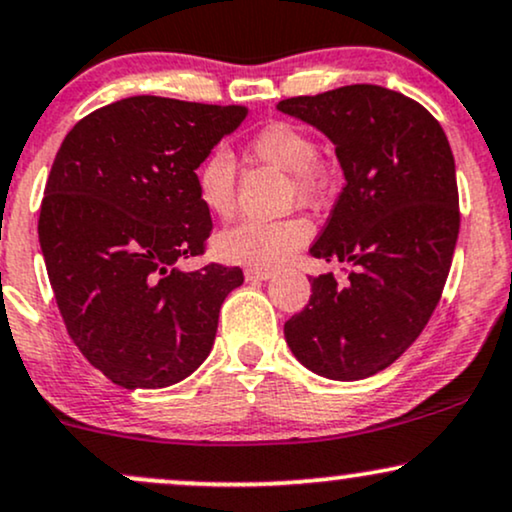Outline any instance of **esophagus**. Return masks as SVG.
<instances>
[{"mask_svg": "<svg viewBox=\"0 0 512 512\" xmlns=\"http://www.w3.org/2000/svg\"><path fill=\"white\" fill-rule=\"evenodd\" d=\"M245 279H248V281H267V279H272V269L250 267V269H245Z\"/></svg>", "mask_w": 512, "mask_h": 512, "instance_id": "esophagus-1", "label": "esophagus"}]
</instances>
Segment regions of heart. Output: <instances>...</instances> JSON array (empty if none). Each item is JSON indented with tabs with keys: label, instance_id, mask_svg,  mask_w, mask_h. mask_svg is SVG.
<instances>
[{
	"label": "heart",
	"instance_id": "1",
	"mask_svg": "<svg viewBox=\"0 0 512 512\" xmlns=\"http://www.w3.org/2000/svg\"><path fill=\"white\" fill-rule=\"evenodd\" d=\"M250 155L260 162L281 169L291 181V195L305 205H315L324 195V171L317 166L319 147L303 128L279 121L262 128L250 140ZM195 188L202 207L214 217H231L236 207V162L226 150H212L197 164ZM312 238V224L305 217H286L276 221H240L219 233L217 255L226 262L248 267H276L303 248Z\"/></svg>",
	"mask_w": 512,
	"mask_h": 512
}]
</instances>
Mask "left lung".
<instances>
[{
    "label": "left lung",
    "mask_w": 512,
    "mask_h": 512,
    "mask_svg": "<svg viewBox=\"0 0 512 512\" xmlns=\"http://www.w3.org/2000/svg\"><path fill=\"white\" fill-rule=\"evenodd\" d=\"M276 109L336 145L346 186L310 255L353 264L346 283L310 276V303L283 324L286 343L326 379L372 377L415 343L446 286L460 229L451 145L420 102L379 85Z\"/></svg>",
    "instance_id": "obj_1"
}]
</instances>
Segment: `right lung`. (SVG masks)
<instances>
[{"label": "right lung", "instance_id": "obj_1", "mask_svg": "<svg viewBox=\"0 0 512 512\" xmlns=\"http://www.w3.org/2000/svg\"><path fill=\"white\" fill-rule=\"evenodd\" d=\"M248 109L126 97L71 128L40 207V248L66 331L123 389H164L212 350L240 267L178 262L205 252L212 217L195 169Z\"/></svg>", "mask_w": 512, "mask_h": 512}]
</instances>
